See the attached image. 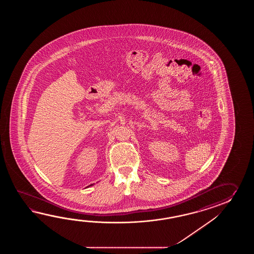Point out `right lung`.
Segmentation results:
<instances>
[{
  "instance_id": "obj_1",
  "label": "right lung",
  "mask_w": 254,
  "mask_h": 254,
  "mask_svg": "<svg viewBox=\"0 0 254 254\" xmlns=\"http://www.w3.org/2000/svg\"><path fill=\"white\" fill-rule=\"evenodd\" d=\"M92 185H93V184H91V185H89V186H87V187H90V186H92Z\"/></svg>"
}]
</instances>
